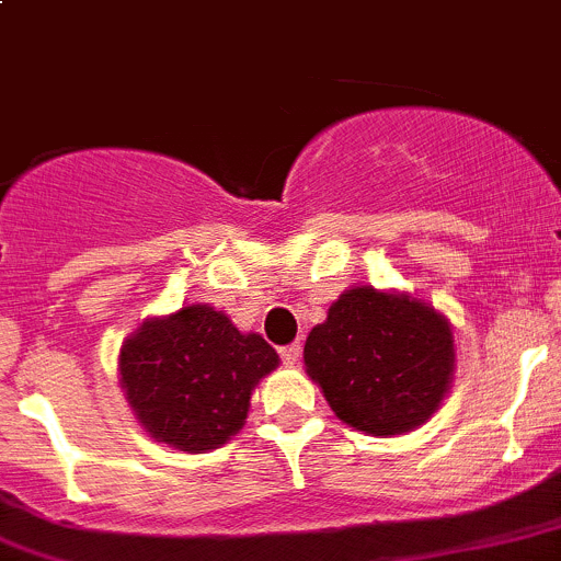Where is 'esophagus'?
Instances as JSON below:
<instances>
[{"mask_svg":"<svg viewBox=\"0 0 561 561\" xmlns=\"http://www.w3.org/2000/svg\"><path fill=\"white\" fill-rule=\"evenodd\" d=\"M279 355H282V360H285L287 366L298 364V358H301V344H298V342L287 344V347L279 350Z\"/></svg>","mask_w":561,"mask_h":561,"instance_id":"obj_1","label":"esophagus"}]
</instances>
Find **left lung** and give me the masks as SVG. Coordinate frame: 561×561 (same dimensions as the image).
<instances>
[{
	"label": "left lung",
	"mask_w": 561,
	"mask_h": 561,
	"mask_svg": "<svg viewBox=\"0 0 561 561\" xmlns=\"http://www.w3.org/2000/svg\"><path fill=\"white\" fill-rule=\"evenodd\" d=\"M304 366L339 421L396 437L432 421L454 388V328L412 293L350 287L307 336Z\"/></svg>",
	"instance_id": "1"
}]
</instances>
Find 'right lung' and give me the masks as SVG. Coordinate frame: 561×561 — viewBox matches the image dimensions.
<instances>
[{"label":"right lung","instance_id":"right-lung-1","mask_svg":"<svg viewBox=\"0 0 561 561\" xmlns=\"http://www.w3.org/2000/svg\"><path fill=\"white\" fill-rule=\"evenodd\" d=\"M279 366L260 333H244L208 304L146 317L118 350V386L157 443L208 454L244 428L252 390Z\"/></svg>","mask_w":561,"mask_h":561}]
</instances>
